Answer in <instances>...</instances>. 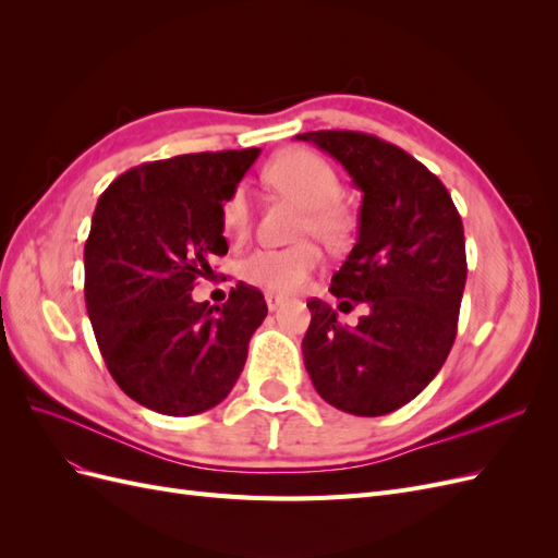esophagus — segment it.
Wrapping results in <instances>:
<instances>
[{
  "mask_svg": "<svg viewBox=\"0 0 558 558\" xmlns=\"http://www.w3.org/2000/svg\"><path fill=\"white\" fill-rule=\"evenodd\" d=\"M265 302H267V310L275 312V310H279V307L283 305V298H281V295H275V293H267V295H265Z\"/></svg>",
  "mask_w": 558,
  "mask_h": 558,
  "instance_id": "34e87169",
  "label": "esophagus"
}]
</instances>
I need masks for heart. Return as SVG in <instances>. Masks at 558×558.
I'll return each mask as SVG.
<instances>
[{
	"mask_svg": "<svg viewBox=\"0 0 558 558\" xmlns=\"http://www.w3.org/2000/svg\"><path fill=\"white\" fill-rule=\"evenodd\" d=\"M265 183L300 205L295 238H316L342 246L351 234V214L340 202L342 181L332 165L307 148H289L265 167ZM221 221L232 238H244L251 226V199L244 185L232 189L221 207ZM320 263L314 242L289 248H258L242 263V279L269 293H293Z\"/></svg>",
	"mask_w": 558,
	"mask_h": 558,
	"instance_id": "heart-1",
	"label": "heart"
}]
</instances>
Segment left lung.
I'll return each instance as SVG.
<instances>
[{"mask_svg": "<svg viewBox=\"0 0 558 558\" xmlns=\"http://www.w3.org/2000/svg\"><path fill=\"white\" fill-rule=\"evenodd\" d=\"M326 150L363 193L359 240L330 293L365 316L349 328L310 300L302 356L318 396L356 416H381L416 398L445 365L465 289L463 223L428 167L373 134H298Z\"/></svg>", "mask_w": 558, "mask_h": 558, "instance_id": "1", "label": "left lung"}]
</instances>
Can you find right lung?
I'll return each instance as SVG.
<instances>
[{
    "label": "right lung",
    "instance_id": "1",
    "mask_svg": "<svg viewBox=\"0 0 558 558\" xmlns=\"http://www.w3.org/2000/svg\"><path fill=\"white\" fill-rule=\"evenodd\" d=\"M260 148L189 154L132 167L97 199L83 251L86 307L116 384L167 416L223 402L267 316L258 289L238 283L223 307L191 291L228 253L221 207Z\"/></svg>",
    "mask_w": 558,
    "mask_h": 558
}]
</instances>
